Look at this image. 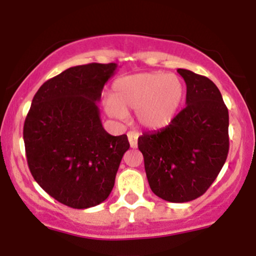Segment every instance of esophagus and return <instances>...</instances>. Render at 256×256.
Masks as SVG:
<instances>
[{"mask_svg":"<svg viewBox=\"0 0 256 256\" xmlns=\"http://www.w3.org/2000/svg\"><path fill=\"white\" fill-rule=\"evenodd\" d=\"M128 142H130L131 148H137V140H138V134L134 131H130L128 134Z\"/></svg>","mask_w":256,"mask_h":256,"instance_id":"1","label":"esophagus"}]
</instances>
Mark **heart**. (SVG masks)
<instances>
[{"label": "heart", "mask_w": 256, "mask_h": 256, "mask_svg": "<svg viewBox=\"0 0 256 256\" xmlns=\"http://www.w3.org/2000/svg\"><path fill=\"white\" fill-rule=\"evenodd\" d=\"M183 95V83L176 74L137 73L116 79L106 110L113 118L124 119L126 110H136L143 128L158 130L174 118Z\"/></svg>", "instance_id": "obj_1"}]
</instances>
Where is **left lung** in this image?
<instances>
[{"label":"left lung","mask_w":256,"mask_h":256,"mask_svg":"<svg viewBox=\"0 0 256 256\" xmlns=\"http://www.w3.org/2000/svg\"><path fill=\"white\" fill-rule=\"evenodd\" d=\"M186 106L166 128L138 137L152 192L168 202L200 198L218 177L228 152V110L210 79L178 68Z\"/></svg>","instance_id":"obj_1"}]
</instances>
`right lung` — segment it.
I'll list each match as a JSON object with an SVG mask.
<instances>
[{
    "instance_id": "obj_1",
    "label": "right lung",
    "mask_w": 256,
    "mask_h": 256,
    "mask_svg": "<svg viewBox=\"0 0 256 256\" xmlns=\"http://www.w3.org/2000/svg\"><path fill=\"white\" fill-rule=\"evenodd\" d=\"M116 64H88L44 83L24 124L28 168L46 192L62 204L84 210L104 202L116 182L126 134L112 136L98 102Z\"/></svg>"
}]
</instances>
